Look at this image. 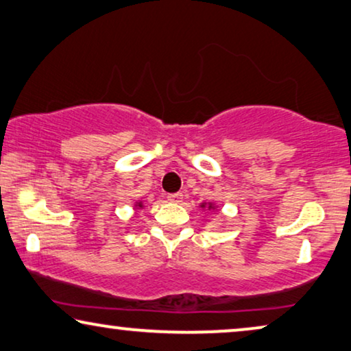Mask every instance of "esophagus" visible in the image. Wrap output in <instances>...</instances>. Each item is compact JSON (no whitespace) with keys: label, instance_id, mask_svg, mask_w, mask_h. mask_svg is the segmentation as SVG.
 Masks as SVG:
<instances>
[{"label":"esophagus","instance_id":"obj_1","mask_svg":"<svg viewBox=\"0 0 351 351\" xmlns=\"http://www.w3.org/2000/svg\"><path fill=\"white\" fill-rule=\"evenodd\" d=\"M167 198H169V200L173 202V203H180V202L182 200V193H181V192L169 193V195H167Z\"/></svg>","mask_w":351,"mask_h":351}]
</instances>
